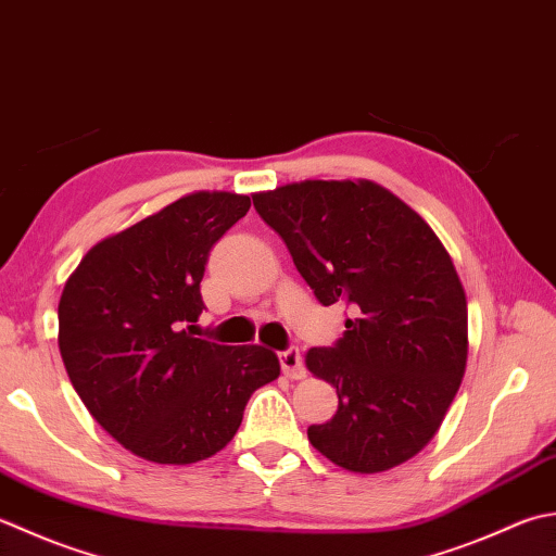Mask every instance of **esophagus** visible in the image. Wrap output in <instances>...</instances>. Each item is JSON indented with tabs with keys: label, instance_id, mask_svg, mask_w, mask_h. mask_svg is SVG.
Instances as JSON below:
<instances>
[{
	"label": "esophagus",
	"instance_id": "34e87169",
	"mask_svg": "<svg viewBox=\"0 0 556 556\" xmlns=\"http://www.w3.org/2000/svg\"><path fill=\"white\" fill-rule=\"evenodd\" d=\"M279 364H281V371L289 378H303L306 376V368H303V356L296 350V346H291L287 352H279Z\"/></svg>",
	"mask_w": 556,
	"mask_h": 556
}]
</instances>
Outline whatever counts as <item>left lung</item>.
I'll use <instances>...</instances> for the list:
<instances>
[{
  "label": "left lung",
  "instance_id": "8db88e82",
  "mask_svg": "<svg viewBox=\"0 0 556 556\" xmlns=\"http://www.w3.org/2000/svg\"><path fill=\"white\" fill-rule=\"evenodd\" d=\"M323 306L352 318L306 366L337 390V415L308 427L350 472L402 465L427 445L467 364V301L448 250L421 216L371 180H303L255 192Z\"/></svg>",
  "mask_w": 556,
  "mask_h": 556
}]
</instances>
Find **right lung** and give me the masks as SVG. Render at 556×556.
<instances>
[{"label": "right lung", "instance_id": "right-lung-1", "mask_svg": "<svg viewBox=\"0 0 556 556\" xmlns=\"http://www.w3.org/2000/svg\"><path fill=\"white\" fill-rule=\"evenodd\" d=\"M250 198L192 192L103 238L62 289L60 354L86 409L127 451L159 465L212 458L257 388L279 376L260 344L194 337L212 245Z\"/></svg>", "mask_w": 556, "mask_h": 556}]
</instances>
